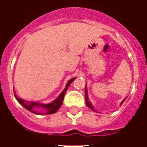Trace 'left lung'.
Returning <instances> with one entry per match:
<instances>
[{"label":"left lung","instance_id":"1","mask_svg":"<svg viewBox=\"0 0 147 147\" xmlns=\"http://www.w3.org/2000/svg\"><path fill=\"white\" fill-rule=\"evenodd\" d=\"M85 97H86V105L89 107L90 109H92L93 111H95L94 109V108H93L92 105H91V103H90V102L89 101V99H88V95H87V90H86V86H85ZM124 100H125V98L123 99V101L121 102V103H120V105H122L123 104V102H124Z\"/></svg>","mask_w":147,"mask_h":147}]
</instances>
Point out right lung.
<instances>
[{
	"label": "right lung",
	"mask_w": 147,
	"mask_h": 147,
	"mask_svg": "<svg viewBox=\"0 0 147 147\" xmlns=\"http://www.w3.org/2000/svg\"><path fill=\"white\" fill-rule=\"evenodd\" d=\"M76 78H72L71 80H70L67 82V85L65 86L64 90L61 92L60 95L58 96V98L57 99H55L53 102H52L51 103L49 104H42V103H38V102H26L24 99H21L20 98H18L17 96L15 95V98H16L20 104L24 106V108H26L27 110H29L31 113H33L37 115H42V114H53L55 113L57 111L61 108V105L63 103L64 101V95L65 93L67 91L68 86L70 85L71 82L75 80ZM15 94V93H14ZM43 111H42V110Z\"/></svg>",
	"instance_id": "obj_1"
}]
</instances>
